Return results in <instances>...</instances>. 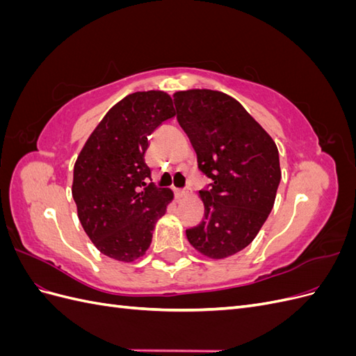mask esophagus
<instances>
[{
    "label": "esophagus",
    "instance_id": "34e87169",
    "mask_svg": "<svg viewBox=\"0 0 356 356\" xmlns=\"http://www.w3.org/2000/svg\"><path fill=\"white\" fill-rule=\"evenodd\" d=\"M175 195H177L178 199L186 197L188 195V190L187 188H178V190H175Z\"/></svg>",
    "mask_w": 356,
    "mask_h": 356
}]
</instances>
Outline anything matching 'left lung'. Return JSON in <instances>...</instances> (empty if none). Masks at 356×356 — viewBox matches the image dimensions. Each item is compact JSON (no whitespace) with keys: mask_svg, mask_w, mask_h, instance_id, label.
Listing matches in <instances>:
<instances>
[{"mask_svg":"<svg viewBox=\"0 0 356 356\" xmlns=\"http://www.w3.org/2000/svg\"><path fill=\"white\" fill-rule=\"evenodd\" d=\"M177 120L211 178L200 190L204 217L186 230L188 242L215 260L250 245L267 220L281 182L272 136L227 93L190 89L174 93Z\"/></svg>","mask_w":356,"mask_h":356,"instance_id":"1","label":"left lung"}]
</instances>
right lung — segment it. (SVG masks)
Returning <instances> with one entry per match:
<instances>
[{
    "mask_svg": "<svg viewBox=\"0 0 356 356\" xmlns=\"http://www.w3.org/2000/svg\"><path fill=\"white\" fill-rule=\"evenodd\" d=\"M161 90L127 95L104 115L75 160L72 197L93 245L118 261L143 257L159 218L174 199L169 188L149 182L144 156L148 136L175 117Z\"/></svg>",
    "mask_w": 356,
    "mask_h": 356,
    "instance_id": "right-lung-1",
    "label": "right lung"
}]
</instances>
